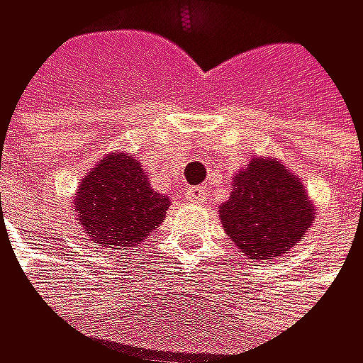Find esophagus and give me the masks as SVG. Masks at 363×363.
<instances>
[{"label": "esophagus", "instance_id": "obj_1", "mask_svg": "<svg viewBox=\"0 0 363 363\" xmlns=\"http://www.w3.org/2000/svg\"><path fill=\"white\" fill-rule=\"evenodd\" d=\"M184 196L188 199L190 203H203V201H206V196H208V192H206L203 186H190V188L184 190Z\"/></svg>", "mask_w": 363, "mask_h": 363}]
</instances>
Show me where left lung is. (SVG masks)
<instances>
[{"label": "left lung", "instance_id": "left-lung-1", "mask_svg": "<svg viewBox=\"0 0 363 363\" xmlns=\"http://www.w3.org/2000/svg\"><path fill=\"white\" fill-rule=\"evenodd\" d=\"M218 216L240 253L249 259H275L305 238L316 206L296 173L275 157L255 155L231 177Z\"/></svg>", "mask_w": 363, "mask_h": 363}]
</instances>
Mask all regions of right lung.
I'll return each mask as SVG.
<instances>
[{
    "label": "right lung",
    "mask_w": 363,
    "mask_h": 363,
    "mask_svg": "<svg viewBox=\"0 0 363 363\" xmlns=\"http://www.w3.org/2000/svg\"><path fill=\"white\" fill-rule=\"evenodd\" d=\"M171 199L151 188L143 164L112 151L90 169L73 196L84 233L99 247H138L167 218Z\"/></svg>",
    "instance_id": "obj_1"
}]
</instances>
